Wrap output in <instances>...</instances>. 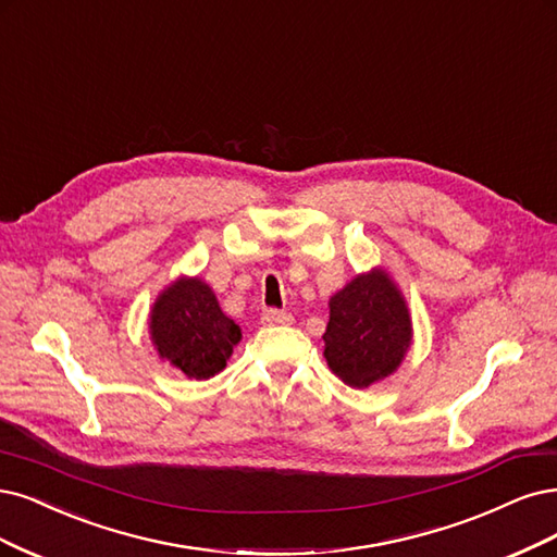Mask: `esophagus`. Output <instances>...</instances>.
I'll use <instances>...</instances> for the list:
<instances>
[{
  "label": "esophagus",
  "mask_w": 557,
  "mask_h": 557,
  "mask_svg": "<svg viewBox=\"0 0 557 557\" xmlns=\"http://www.w3.org/2000/svg\"><path fill=\"white\" fill-rule=\"evenodd\" d=\"M290 322H293V315L287 311L270 309L262 313V324H267V327H274V324H290Z\"/></svg>",
  "instance_id": "1"
}]
</instances>
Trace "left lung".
I'll use <instances>...</instances> for the list:
<instances>
[{
  "label": "left lung",
  "instance_id": "8db88e82",
  "mask_svg": "<svg viewBox=\"0 0 557 557\" xmlns=\"http://www.w3.org/2000/svg\"><path fill=\"white\" fill-rule=\"evenodd\" d=\"M324 359L350 387L396 371L410 345L408 306L385 272L357 276L330 301Z\"/></svg>",
  "mask_w": 557,
  "mask_h": 557
}]
</instances>
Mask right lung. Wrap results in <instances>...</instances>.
I'll return each instance as SVG.
<instances>
[{"instance_id":"obj_1","label":"right lung","mask_w":557,"mask_h":557,"mask_svg":"<svg viewBox=\"0 0 557 557\" xmlns=\"http://www.w3.org/2000/svg\"><path fill=\"white\" fill-rule=\"evenodd\" d=\"M151 338L159 355L188 377L216 375L239 343L242 332L200 278L172 283L151 311Z\"/></svg>"}]
</instances>
